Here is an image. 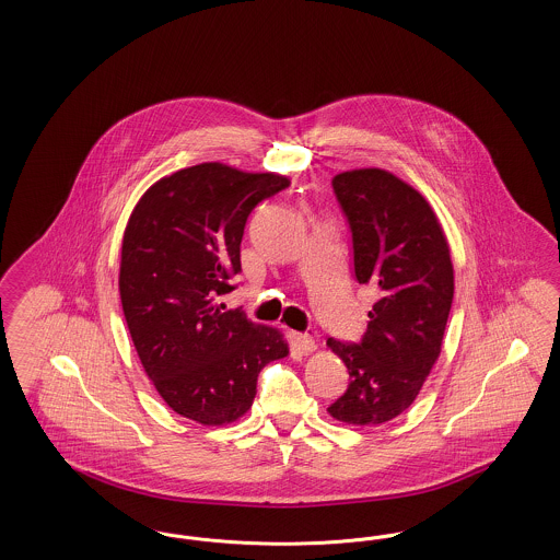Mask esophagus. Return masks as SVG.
Here are the masks:
<instances>
[{
    "label": "esophagus",
    "mask_w": 560,
    "mask_h": 560,
    "mask_svg": "<svg viewBox=\"0 0 560 560\" xmlns=\"http://www.w3.org/2000/svg\"><path fill=\"white\" fill-rule=\"evenodd\" d=\"M293 347L298 348L302 354H308L313 352L317 345H315V338L308 336V334H292Z\"/></svg>",
    "instance_id": "esophagus-1"
}]
</instances>
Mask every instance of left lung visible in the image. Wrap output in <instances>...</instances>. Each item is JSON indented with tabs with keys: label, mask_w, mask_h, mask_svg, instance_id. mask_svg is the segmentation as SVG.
I'll use <instances>...</instances> for the list:
<instances>
[{
	"label": "left lung",
	"mask_w": 560,
	"mask_h": 560,
	"mask_svg": "<svg viewBox=\"0 0 560 560\" xmlns=\"http://www.w3.org/2000/svg\"><path fill=\"white\" fill-rule=\"evenodd\" d=\"M352 233L354 277L377 290L361 345L327 338L347 365V393L327 407L352 427H377L420 395L436 363L453 300L445 231L420 190L380 167L334 176Z\"/></svg>",
	"instance_id": "1"
}]
</instances>
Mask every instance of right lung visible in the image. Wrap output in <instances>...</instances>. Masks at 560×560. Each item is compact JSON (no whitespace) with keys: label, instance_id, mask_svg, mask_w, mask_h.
Wrapping results in <instances>:
<instances>
[{"label":"right lung","instance_id":"add662e5","mask_svg":"<svg viewBox=\"0 0 560 560\" xmlns=\"http://www.w3.org/2000/svg\"><path fill=\"white\" fill-rule=\"evenodd\" d=\"M290 185L272 172L208 161L138 199L121 241L119 295L142 370L178 416L224 427L247 413L258 373L290 354L275 327L226 311L247 215Z\"/></svg>","mask_w":560,"mask_h":560}]
</instances>
